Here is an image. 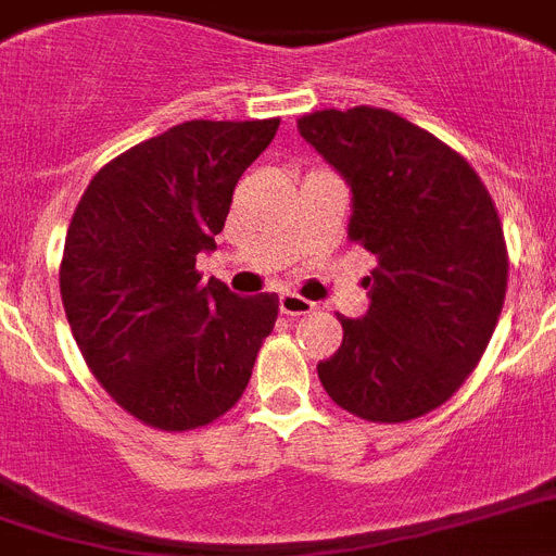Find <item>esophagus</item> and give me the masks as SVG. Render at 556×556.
Returning <instances> with one entry per match:
<instances>
[{
  "label": "esophagus",
  "instance_id": "1",
  "mask_svg": "<svg viewBox=\"0 0 556 556\" xmlns=\"http://www.w3.org/2000/svg\"><path fill=\"white\" fill-rule=\"evenodd\" d=\"M278 309L289 317H301V315H309V312H315V303L306 301V298H301V295H295V292H283V295L278 298Z\"/></svg>",
  "mask_w": 556,
  "mask_h": 556
}]
</instances>
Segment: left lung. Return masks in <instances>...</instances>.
Returning a JSON list of instances; mask_svg holds the SVG:
<instances>
[{
	"label": "left lung",
	"mask_w": 556,
	"mask_h": 556,
	"mask_svg": "<svg viewBox=\"0 0 556 556\" xmlns=\"http://www.w3.org/2000/svg\"><path fill=\"white\" fill-rule=\"evenodd\" d=\"M298 129L349 185L351 241L377 255L368 312L337 315L343 345L317 377L349 414L419 419L464 386L504 309L495 202L462 154L388 109H326Z\"/></svg>",
	"instance_id": "8db88e82"
}]
</instances>
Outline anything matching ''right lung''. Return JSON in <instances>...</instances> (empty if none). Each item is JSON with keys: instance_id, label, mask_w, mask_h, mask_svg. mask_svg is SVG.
<instances>
[{"instance_id": "1", "label": "right lung", "mask_w": 556, "mask_h": 556, "mask_svg": "<svg viewBox=\"0 0 556 556\" xmlns=\"http://www.w3.org/2000/svg\"><path fill=\"white\" fill-rule=\"evenodd\" d=\"M273 121H188L101 168L66 230L61 301L112 400L160 430L227 414L278 317V295L202 283L232 188L278 131Z\"/></svg>"}]
</instances>
